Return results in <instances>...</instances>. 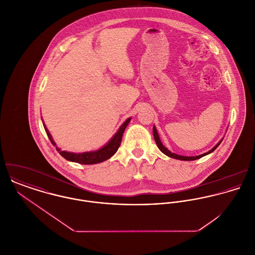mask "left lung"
<instances>
[{
  "label": "left lung",
  "instance_id": "1",
  "mask_svg": "<svg viewBox=\"0 0 255 255\" xmlns=\"http://www.w3.org/2000/svg\"><path fill=\"white\" fill-rule=\"evenodd\" d=\"M153 135H154V139H155V141H156V144L158 146V148H159L165 155H167V156H169V157H171V158H175V159H178V160H182V161H193V160H197V159H199V158H201V157H203V156H205V155H207V154L212 153V152L220 145V143H221L222 140H223V139H222V140L219 142L218 144H216L215 147H213L210 151H208V152H206V153H204V154H201V155H198V156H194V157H187V156H181V155L172 153V152H170L165 146L163 145V144L161 143V140H160V138H159V135H158V132H157V129H156L155 127H153Z\"/></svg>",
  "mask_w": 255,
  "mask_h": 255
}]
</instances>
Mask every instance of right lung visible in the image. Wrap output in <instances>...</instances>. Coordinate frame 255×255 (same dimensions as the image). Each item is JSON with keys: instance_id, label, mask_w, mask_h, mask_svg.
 <instances>
[{"instance_id": "1", "label": "right lung", "mask_w": 255, "mask_h": 255, "mask_svg": "<svg viewBox=\"0 0 255 255\" xmlns=\"http://www.w3.org/2000/svg\"><path fill=\"white\" fill-rule=\"evenodd\" d=\"M130 121V118L128 119L123 126L120 128V129L118 130V132L114 135V137L110 140L108 144L102 147L101 149L97 150V151H92V152H84V153H72V152H67V151H63L59 148H57V150L59 151V153L68 161H72L75 163H79V164H83V165H90V164H97V163H101L103 161L108 160L111 158L119 149V147L121 145L122 142V138H123V134L124 131L127 128V126L128 125ZM45 130L47 132V135L49 137V139L51 140L53 145H56V143L53 141L51 134L49 133L48 129L45 127Z\"/></svg>"}]
</instances>
